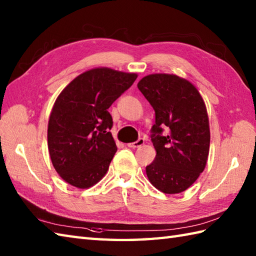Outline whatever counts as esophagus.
<instances>
[{
    "label": "esophagus",
    "instance_id": "1",
    "mask_svg": "<svg viewBox=\"0 0 256 256\" xmlns=\"http://www.w3.org/2000/svg\"><path fill=\"white\" fill-rule=\"evenodd\" d=\"M142 145H144V138H138L136 142H133V143H128V148H140V146H142Z\"/></svg>",
    "mask_w": 256,
    "mask_h": 256
}]
</instances>
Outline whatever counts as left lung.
Listing matches in <instances>:
<instances>
[{"label":"left lung","instance_id":"8db88e82","mask_svg":"<svg viewBox=\"0 0 256 256\" xmlns=\"http://www.w3.org/2000/svg\"><path fill=\"white\" fill-rule=\"evenodd\" d=\"M138 88L155 111L150 138L156 157L146 166V175L162 192H182L197 180L208 160L210 128L204 101L190 81L176 74H148Z\"/></svg>","mask_w":256,"mask_h":256}]
</instances>
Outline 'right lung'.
Here are the masks:
<instances>
[{
	"label": "right lung",
	"mask_w": 256,
	"mask_h": 256,
	"mask_svg": "<svg viewBox=\"0 0 256 256\" xmlns=\"http://www.w3.org/2000/svg\"><path fill=\"white\" fill-rule=\"evenodd\" d=\"M136 78V74L94 68L58 96L48 121V150L52 166L69 184L90 188L106 174L118 150L108 108Z\"/></svg>",
	"instance_id": "right-lung-1"
}]
</instances>
